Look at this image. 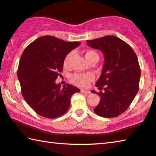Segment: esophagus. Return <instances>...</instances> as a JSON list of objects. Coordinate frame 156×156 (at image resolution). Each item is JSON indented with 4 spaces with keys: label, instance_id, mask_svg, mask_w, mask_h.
I'll list each match as a JSON object with an SVG mask.
<instances>
[{
    "label": "esophagus",
    "instance_id": "obj_1",
    "mask_svg": "<svg viewBox=\"0 0 156 156\" xmlns=\"http://www.w3.org/2000/svg\"><path fill=\"white\" fill-rule=\"evenodd\" d=\"M80 91L82 93H84V94H90V91H88V90H81Z\"/></svg>",
    "mask_w": 156,
    "mask_h": 156
}]
</instances>
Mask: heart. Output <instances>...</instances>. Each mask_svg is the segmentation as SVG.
<instances>
[{
    "label": "heart",
    "instance_id": "heart-1",
    "mask_svg": "<svg viewBox=\"0 0 156 156\" xmlns=\"http://www.w3.org/2000/svg\"><path fill=\"white\" fill-rule=\"evenodd\" d=\"M73 52L68 53L65 58L64 65H68L69 60L73 55ZM85 58L89 62L94 58H98V55L96 51L93 50H88L85 53ZM93 80V76L90 73H75L71 76L70 80L75 85L79 87H87L91 80Z\"/></svg>",
    "mask_w": 156,
    "mask_h": 156
}]
</instances>
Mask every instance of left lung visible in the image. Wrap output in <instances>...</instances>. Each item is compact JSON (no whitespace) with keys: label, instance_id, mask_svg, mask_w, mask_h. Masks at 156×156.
<instances>
[{"label":"left lung","instance_id":"obj_1","mask_svg":"<svg viewBox=\"0 0 156 156\" xmlns=\"http://www.w3.org/2000/svg\"><path fill=\"white\" fill-rule=\"evenodd\" d=\"M87 45L104 55V65L96 86L103 91L99 104L94 109L96 115L112 118L128 109L139 90L141 71L137 57L127 43L117 37L108 35L87 40Z\"/></svg>","mask_w":156,"mask_h":156}]
</instances>
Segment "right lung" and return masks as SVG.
Returning a JSON list of instances; mask_svg holds the SVG:
<instances>
[{"instance_id": "add662e5", "label": "right lung", "mask_w": 156, "mask_h": 156, "mask_svg": "<svg viewBox=\"0 0 156 156\" xmlns=\"http://www.w3.org/2000/svg\"><path fill=\"white\" fill-rule=\"evenodd\" d=\"M80 42H66L53 36H42L33 41L22 53L17 71L21 94L34 112L55 119L64 115L78 87L66 83L61 87L55 80L62 71L64 60Z\"/></svg>"}]
</instances>
